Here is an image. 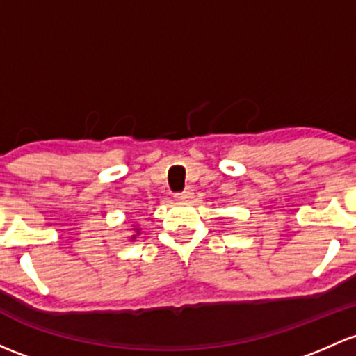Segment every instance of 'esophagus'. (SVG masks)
<instances>
[{
  "mask_svg": "<svg viewBox=\"0 0 356 356\" xmlns=\"http://www.w3.org/2000/svg\"><path fill=\"white\" fill-rule=\"evenodd\" d=\"M193 196V193H191L189 189H186V191H182V193H175L174 194V197L175 200H179V201H184V200H189V197Z\"/></svg>",
  "mask_w": 356,
  "mask_h": 356,
  "instance_id": "esophagus-1",
  "label": "esophagus"
}]
</instances>
